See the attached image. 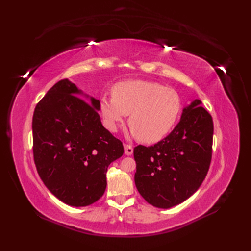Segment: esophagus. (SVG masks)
Listing matches in <instances>:
<instances>
[{
    "instance_id": "1",
    "label": "esophagus",
    "mask_w": 251,
    "mask_h": 251,
    "mask_svg": "<svg viewBox=\"0 0 251 251\" xmlns=\"http://www.w3.org/2000/svg\"><path fill=\"white\" fill-rule=\"evenodd\" d=\"M125 154L127 156L133 154V147L131 144H125Z\"/></svg>"
}]
</instances>
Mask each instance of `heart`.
Listing matches in <instances>:
<instances>
[{"instance_id":"heart-1","label":"heart","mask_w":251,"mask_h":251,"mask_svg":"<svg viewBox=\"0 0 251 251\" xmlns=\"http://www.w3.org/2000/svg\"><path fill=\"white\" fill-rule=\"evenodd\" d=\"M181 109L177 91L154 81H121L113 87V94L100 98V110L109 131L116 132L130 114L131 134L144 142H156L168 135Z\"/></svg>"}]
</instances>
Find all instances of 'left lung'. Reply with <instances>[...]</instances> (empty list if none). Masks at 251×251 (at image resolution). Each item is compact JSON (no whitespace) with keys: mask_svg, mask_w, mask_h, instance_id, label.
<instances>
[{"mask_svg":"<svg viewBox=\"0 0 251 251\" xmlns=\"http://www.w3.org/2000/svg\"><path fill=\"white\" fill-rule=\"evenodd\" d=\"M212 135L210 114L195 100L170 135L154 146L135 147V184L143 199L158 208L188 199L207 175Z\"/></svg>","mask_w":251,"mask_h":251,"instance_id":"left-lung-1","label":"left lung"}]
</instances>
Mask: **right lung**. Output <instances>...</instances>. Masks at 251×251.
<instances>
[{
    "label": "right lung",
    "instance_id": "add662e5",
    "mask_svg": "<svg viewBox=\"0 0 251 251\" xmlns=\"http://www.w3.org/2000/svg\"><path fill=\"white\" fill-rule=\"evenodd\" d=\"M79 94L71 81H57L32 118L37 173L56 198L75 207L100 199L108 166L124 154L123 142L101 124L100 100L91 97L90 104Z\"/></svg>",
    "mask_w": 251,
    "mask_h": 251
}]
</instances>
